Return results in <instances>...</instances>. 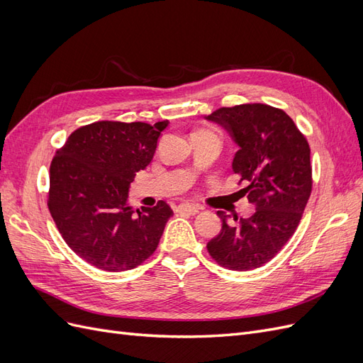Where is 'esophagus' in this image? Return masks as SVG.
Here are the masks:
<instances>
[{"instance_id": "esophagus-1", "label": "esophagus", "mask_w": 363, "mask_h": 363, "mask_svg": "<svg viewBox=\"0 0 363 363\" xmlns=\"http://www.w3.org/2000/svg\"><path fill=\"white\" fill-rule=\"evenodd\" d=\"M177 213H184V215H196L199 213V207L194 206V204H188V203H183L177 207Z\"/></svg>"}]
</instances>
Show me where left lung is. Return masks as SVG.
<instances>
[{
  "label": "left lung",
  "mask_w": 363,
  "mask_h": 363,
  "mask_svg": "<svg viewBox=\"0 0 363 363\" xmlns=\"http://www.w3.org/2000/svg\"><path fill=\"white\" fill-rule=\"evenodd\" d=\"M221 125L238 145L232 169L248 182L244 189L255 213L248 218L218 211L223 227L207 242L219 265L248 271L269 262L298 225L312 191L311 148L294 121L267 104L218 108L204 118Z\"/></svg>",
  "instance_id": "left-lung-1"
}]
</instances>
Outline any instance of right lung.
Wrapping results in <instances>:
<instances>
[{
  "label": "right lung",
  "instance_id": "right-lung-1",
  "mask_svg": "<svg viewBox=\"0 0 363 363\" xmlns=\"http://www.w3.org/2000/svg\"><path fill=\"white\" fill-rule=\"evenodd\" d=\"M169 121H98L77 128L50 167L48 208L62 238L92 267L119 272L136 268L156 251L171 207L135 211L128 189L152 160Z\"/></svg>",
  "mask_w": 363,
  "mask_h": 363
}]
</instances>
